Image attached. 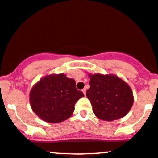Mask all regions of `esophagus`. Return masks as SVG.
<instances>
[{"instance_id":"34e87169","label":"esophagus","mask_w":158,"mask_h":158,"mask_svg":"<svg viewBox=\"0 0 158 158\" xmlns=\"http://www.w3.org/2000/svg\"><path fill=\"white\" fill-rule=\"evenodd\" d=\"M82 92H83V94H85H85H86V89H82Z\"/></svg>"}]
</instances>
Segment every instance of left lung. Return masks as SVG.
Masks as SVG:
<instances>
[{"label": "left lung", "instance_id": "8db88e82", "mask_svg": "<svg viewBox=\"0 0 158 158\" xmlns=\"http://www.w3.org/2000/svg\"><path fill=\"white\" fill-rule=\"evenodd\" d=\"M90 88L86 96L98 119L113 121L125 117L134 102L130 86L114 74L89 73Z\"/></svg>", "mask_w": 158, "mask_h": 158}]
</instances>
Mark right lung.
I'll use <instances>...</instances> for the list:
<instances>
[{"label": "right lung", "instance_id": "add662e5", "mask_svg": "<svg viewBox=\"0 0 158 158\" xmlns=\"http://www.w3.org/2000/svg\"><path fill=\"white\" fill-rule=\"evenodd\" d=\"M84 97L76 88L73 79L64 73L44 76L33 85L29 101L33 112L51 123L63 122L72 116L76 101Z\"/></svg>", "mask_w": 158, "mask_h": 158}]
</instances>
